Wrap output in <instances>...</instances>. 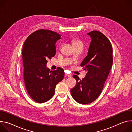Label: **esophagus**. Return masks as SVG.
Wrapping results in <instances>:
<instances>
[{
    "label": "esophagus",
    "instance_id": "esophagus-1",
    "mask_svg": "<svg viewBox=\"0 0 132 132\" xmlns=\"http://www.w3.org/2000/svg\"><path fill=\"white\" fill-rule=\"evenodd\" d=\"M65 76H67V77H69V78L71 77V75H69V74H67V73H65Z\"/></svg>",
    "mask_w": 132,
    "mask_h": 132
}]
</instances>
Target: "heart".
<instances>
[{"mask_svg": "<svg viewBox=\"0 0 132 132\" xmlns=\"http://www.w3.org/2000/svg\"><path fill=\"white\" fill-rule=\"evenodd\" d=\"M72 43L74 48L78 47H83V43L81 40L77 39H74L72 41Z\"/></svg>", "mask_w": 132, "mask_h": 132, "instance_id": "b5f03b06", "label": "heart"}]
</instances>
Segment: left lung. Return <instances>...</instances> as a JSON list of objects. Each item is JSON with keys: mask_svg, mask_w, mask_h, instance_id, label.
<instances>
[{"mask_svg": "<svg viewBox=\"0 0 132 132\" xmlns=\"http://www.w3.org/2000/svg\"><path fill=\"white\" fill-rule=\"evenodd\" d=\"M87 35L92 41L88 53L80 64L87 73L82 80L73 76L77 84L71 89L73 98L82 104L91 103L99 96L113 64L112 46L107 37L96 30Z\"/></svg>", "mask_w": 132, "mask_h": 132, "instance_id": "8db88e82", "label": "left lung"}]
</instances>
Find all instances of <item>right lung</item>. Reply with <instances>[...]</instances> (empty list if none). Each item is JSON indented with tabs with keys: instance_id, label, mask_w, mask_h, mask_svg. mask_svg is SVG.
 <instances>
[{
	"instance_id": "1",
	"label": "right lung",
	"mask_w": 132,
	"mask_h": 132,
	"mask_svg": "<svg viewBox=\"0 0 132 132\" xmlns=\"http://www.w3.org/2000/svg\"><path fill=\"white\" fill-rule=\"evenodd\" d=\"M61 35L47 29H40L26 40L22 48L23 80L26 90L31 98L44 103L54 94L56 85L64 76V70L58 67L50 71L46 67L48 59L56 52L55 44Z\"/></svg>"
}]
</instances>
